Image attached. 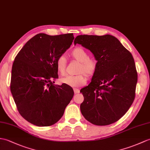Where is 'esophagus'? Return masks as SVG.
I'll use <instances>...</instances> for the list:
<instances>
[{
  "instance_id": "34e87169",
  "label": "esophagus",
  "mask_w": 150,
  "mask_h": 150,
  "mask_svg": "<svg viewBox=\"0 0 150 150\" xmlns=\"http://www.w3.org/2000/svg\"><path fill=\"white\" fill-rule=\"evenodd\" d=\"M74 93L75 94H77L80 92V90L79 89H76V88H74Z\"/></svg>"
}]
</instances>
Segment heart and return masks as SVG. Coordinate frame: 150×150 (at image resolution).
I'll list each match as a JSON object with an SVG mask.
<instances>
[{
	"instance_id": "b5f03b06",
	"label": "heart",
	"mask_w": 150,
	"mask_h": 150,
	"mask_svg": "<svg viewBox=\"0 0 150 150\" xmlns=\"http://www.w3.org/2000/svg\"><path fill=\"white\" fill-rule=\"evenodd\" d=\"M70 55L76 61L80 62L76 75H67L61 79L62 83L69 86L76 88L85 85L88 77H91L95 75L98 68V61L94 58H89V54L81 47H76L70 52ZM67 61L64 55H59L55 61V67L57 71L63 75L67 68Z\"/></svg>"
}]
</instances>
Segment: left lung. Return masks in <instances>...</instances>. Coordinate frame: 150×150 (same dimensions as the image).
Here are the masks:
<instances>
[{
    "label": "left lung",
    "instance_id": "obj_1",
    "mask_svg": "<svg viewBox=\"0 0 150 150\" xmlns=\"http://www.w3.org/2000/svg\"><path fill=\"white\" fill-rule=\"evenodd\" d=\"M89 50L98 61L91 83L81 89V111L86 120L104 126L114 123L125 114L133 103L137 82L134 59L116 38L79 35L74 44Z\"/></svg>",
    "mask_w": 150,
    "mask_h": 150
}]
</instances>
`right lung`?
Segmentation results:
<instances>
[{
	"instance_id": "1",
	"label": "right lung",
	"mask_w": 150,
	"mask_h": 150,
	"mask_svg": "<svg viewBox=\"0 0 150 150\" xmlns=\"http://www.w3.org/2000/svg\"><path fill=\"white\" fill-rule=\"evenodd\" d=\"M72 33L36 34L24 45L13 62L10 89L19 113L38 127L57 123L74 92L64 84H54L58 74L55 61L70 47Z\"/></svg>"
}]
</instances>
